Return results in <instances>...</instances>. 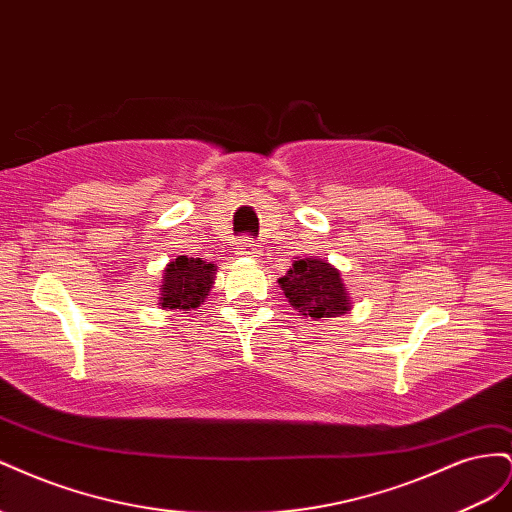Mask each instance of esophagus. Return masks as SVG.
Wrapping results in <instances>:
<instances>
[{
	"label": "esophagus",
	"mask_w": 512,
	"mask_h": 512,
	"mask_svg": "<svg viewBox=\"0 0 512 512\" xmlns=\"http://www.w3.org/2000/svg\"><path fill=\"white\" fill-rule=\"evenodd\" d=\"M237 254L239 256H254V254H258V243L252 239V237H241L239 241H237Z\"/></svg>",
	"instance_id": "34e87169"
}]
</instances>
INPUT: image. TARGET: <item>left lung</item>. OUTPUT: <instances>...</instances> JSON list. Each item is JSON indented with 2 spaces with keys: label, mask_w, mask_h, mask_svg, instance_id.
I'll list each match as a JSON object with an SVG mask.
<instances>
[{
  "label": "left lung",
  "mask_w": 512,
  "mask_h": 512,
  "mask_svg": "<svg viewBox=\"0 0 512 512\" xmlns=\"http://www.w3.org/2000/svg\"><path fill=\"white\" fill-rule=\"evenodd\" d=\"M280 284L290 305L307 318H337L350 312L339 271L320 258L294 260Z\"/></svg>",
  "instance_id": "8db88e82"
}]
</instances>
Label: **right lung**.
<instances>
[{"label":"right lung","instance_id":"obj_1","mask_svg":"<svg viewBox=\"0 0 512 512\" xmlns=\"http://www.w3.org/2000/svg\"><path fill=\"white\" fill-rule=\"evenodd\" d=\"M213 273L215 267L207 265L205 260L177 256L164 273L162 307L185 309V312L200 307L213 284Z\"/></svg>","mask_w":512,"mask_h":512}]
</instances>
